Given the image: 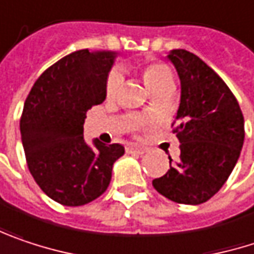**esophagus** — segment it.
<instances>
[{"label": "esophagus", "mask_w": 254, "mask_h": 254, "mask_svg": "<svg viewBox=\"0 0 254 254\" xmlns=\"http://www.w3.org/2000/svg\"><path fill=\"white\" fill-rule=\"evenodd\" d=\"M148 151L147 147L144 145H139V144H127V152H136V154H145Z\"/></svg>", "instance_id": "esophagus-1"}]
</instances>
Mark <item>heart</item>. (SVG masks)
Listing matches in <instances>:
<instances>
[{
	"label": "heart",
	"mask_w": 254,
	"mask_h": 254,
	"mask_svg": "<svg viewBox=\"0 0 254 254\" xmlns=\"http://www.w3.org/2000/svg\"><path fill=\"white\" fill-rule=\"evenodd\" d=\"M142 78L145 81L147 87L154 93L155 90L166 87V85H172L173 84V72L170 69L169 65L163 64V62H157L152 61L144 65L142 68ZM122 81V75L118 69H113L107 80H106V93L107 96H115L119 85Z\"/></svg>",
	"instance_id": "heart-1"
}]
</instances>
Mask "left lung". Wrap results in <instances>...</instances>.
Instances as JSON below:
<instances>
[{
	"label": "left lung",
	"instance_id": "left-lung-1",
	"mask_svg": "<svg viewBox=\"0 0 254 254\" xmlns=\"http://www.w3.org/2000/svg\"><path fill=\"white\" fill-rule=\"evenodd\" d=\"M180 78V104L173 132L180 158L154 179V189L167 199L199 205L211 199L231 174L244 142V118L237 99L195 54L173 49L167 55Z\"/></svg>",
	"mask_w": 254,
	"mask_h": 254
}]
</instances>
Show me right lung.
Instances as JSON below:
<instances>
[{
    "label": "right lung",
    "mask_w": 254,
    "mask_h": 254,
    "mask_svg": "<svg viewBox=\"0 0 254 254\" xmlns=\"http://www.w3.org/2000/svg\"><path fill=\"white\" fill-rule=\"evenodd\" d=\"M116 52L81 49L49 66L30 90L20 119L29 170L61 205L81 206L106 192L121 144L84 139L87 112L103 103Z\"/></svg>",
    "instance_id": "add662e5"
}]
</instances>
